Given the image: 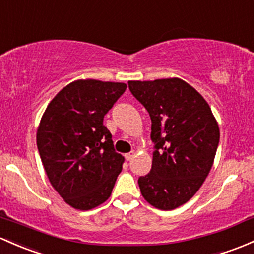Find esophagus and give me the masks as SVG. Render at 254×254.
<instances>
[{"label":"esophagus","instance_id":"34e87169","mask_svg":"<svg viewBox=\"0 0 254 254\" xmlns=\"http://www.w3.org/2000/svg\"><path fill=\"white\" fill-rule=\"evenodd\" d=\"M134 156H135V152L134 151L129 152V153H125V159H127V161H130V159H131Z\"/></svg>","mask_w":254,"mask_h":254}]
</instances>
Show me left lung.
Here are the masks:
<instances>
[{
  "instance_id": "1",
  "label": "left lung",
  "mask_w": 254,
  "mask_h": 254,
  "mask_svg": "<svg viewBox=\"0 0 254 254\" xmlns=\"http://www.w3.org/2000/svg\"><path fill=\"white\" fill-rule=\"evenodd\" d=\"M127 84L152 122L153 159L151 172L138 178L141 193L158 209H175L193 197L212 169L218 123L204 98L184 80Z\"/></svg>"
}]
</instances>
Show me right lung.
Listing matches in <instances>:
<instances>
[{
	"label": "right lung",
	"mask_w": 254,
	"mask_h": 254,
	"mask_svg": "<svg viewBox=\"0 0 254 254\" xmlns=\"http://www.w3.org/2000/svg\"><path fill=\"white\" fill-rule=\"evenodd\" d=\"M127 90L124 82L76 80L47 106L36 134L51 185L69 205L89 210L111 196L124 157L103 118Z\"/></svg>",
	"instance_id": "right-lung-1"
}]
</instances>
